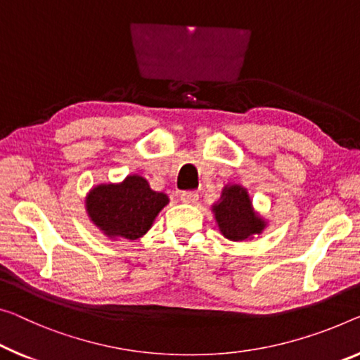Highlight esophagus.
Listing matches in <instances>:
<instances>
[{
    "mask_svg": "<svg viewBox=\"0 0 360 360\" xmlns=\"http://www.w3.org/2000/svg\"><path fill=\"white\" fill-rule=\"evenodd\" d=\"M180 199L184 202H196V199H198V193L196 191H184L181 193V196H180Z\"/></svg>",
    "mask_w": 360,
    "mask_h": 360,
    "instance_id": "obj_1",
    "label": "esophagus"
}]
</instances>
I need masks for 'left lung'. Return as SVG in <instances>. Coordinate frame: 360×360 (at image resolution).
<instances>
[{"mask_svg":"<svg viewBox=\"0 0 360 360\" xmlns=\"http://www.w3.org/2000/svg\"><path fill=\"white\" fill-rule=\"evenodd\" d=\"M214 212L220 231L229 240H246L264 229V222L252 212L250 196L241 186L226 188L222 201L214 206Z\"/></svg>","mask_w":360,"mask_h":360,"instance_id":"left-lung-1","label":"left lung"}]
</instances>
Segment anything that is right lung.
<instances>
[{
    "mask_svg": "<svg viewBox=\"0 0 360 360\" xmlns=\"http://www.w3.org/2000/svg\"><path fill=\"white\" fill-rule=\"evenodd\" d=\"M169 202L153 191L143 176H127L120 185H99L86 198V211L108 236L136 240L146 233L159 211Z\"/></svg>",
    "mask_w": 360,
    "mask_h": 360,
    "instance_id": "obj_1",
    "label": "right lung"
}]
</instances>
